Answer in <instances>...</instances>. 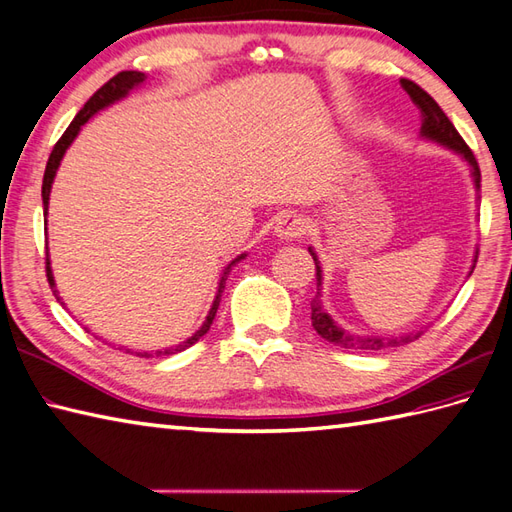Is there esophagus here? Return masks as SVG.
<instances>
[{
  "instance_id": "esophagus-1",
  "label": "esophagus",
  "mask_w": 512,
  "mask_h": 512,
  "mask_svg": "<svg viewBox=\"0 0 512 512\" xmlns=\"http://www.w3.org/2000/svg\"><path fill=\"white\" fill-rule=\"evenodd\" d=\"M305 231H307V222L305 218L299 216V213H283L275 227V235L285 242L299 240V237L305 235Z\"/></svg>"
}]
</instances>
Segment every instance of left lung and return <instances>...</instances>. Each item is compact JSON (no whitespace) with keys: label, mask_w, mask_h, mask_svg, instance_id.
Here are the masks:
<instances>
[{"label":"left lung","mask_w":512,"mask_h":512,"mask_svg":"<svg viewBox=\"0 0 512 512\" xmlns=\"http://www.w3.org/2000/svg\"><path fill=\"white\" fill-rule=\"evenodd\" d=\"M401 85H403V89L408 91L414 106H417V109L421 111V117H423L421 133H423V137L434 139V141H438V144L449 146L451 150L460 152L462 157H465V161L471 165V174L475 178V187H480V165H478V159H475V154L465 144V139L460 137L456 126L449 122V117L443 113L441 106H438L432 95L427 93V91H423L417 85V82L403 78ZM310 255H312L314 264H316V281H318V290H320V272H323V270H320L316 253L312 251V248H310ZM312 327L316 329V334L320 338H325L327 342H334V344H338V347H344V349H362V351H379V349L390 347V344L412 342L414 338L421 336V334H410V336H403L401 340L373 338V336H351V334H347V331H342L334 323V320H331V316L323 310V303H320V292H316V296L312 299Z\"/></svg>","instance_id":"8db88e82"}]
</instances>
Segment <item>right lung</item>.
<instances>
[{"mask_svg": "<svg viewBox=\"0 0 512 512\" xmlns=\"http://www.w3.org/2000/svg\"><path fill=\"white\" fill-rule=\"evenodd\" d=\"M144 78H146V76L141 74V71H120V74H115L109 82H104V85L91 95V98L87 100V104L82 106V109L78 111V115L74 117V122H71V124L67 126V130L63 133V137L56 141V146H54V150H52V154H50V159H47L45 174H43V187H41V196H43V216H47V202H50V189H52V181H54V176H56L58 165H61L63 154H65V150L69 148L71 141L76 139L80 126H82V124H87L89 117L98 113L100 109H104V106H109V104H113L115 100L124 98V95H126L130 89L137 87L139 82H144ZM240 259H244V255H242V257H237L235 261H231V264H229L227 268H224V272H222V279H220V285H218L216 301H213L211 310H209V316H207L205 323H202V327L196 331V334H194L192 338H187L183 344H178V347H174V349H163V351H157V353H154V355H157V358H159V355H172V353H176V351H185L187 347H192V344H196L202 336L207 334L209 327H211V323H213V318H216V312H218L220 296H222V292H224V281H227V277H229L231 266H233V264H237V261H240ZM45 275H47V283H50L52 292L56 294V299L61 301V296H58V292H56V285H54L52 268H50V257H45ZM150 355H152V353H141V358H150Z\"/></svg>", "mask_w": 512, "mask_h": 512, "instance_id": "right-lung-1", "label": "right lung"}]
</instances>
